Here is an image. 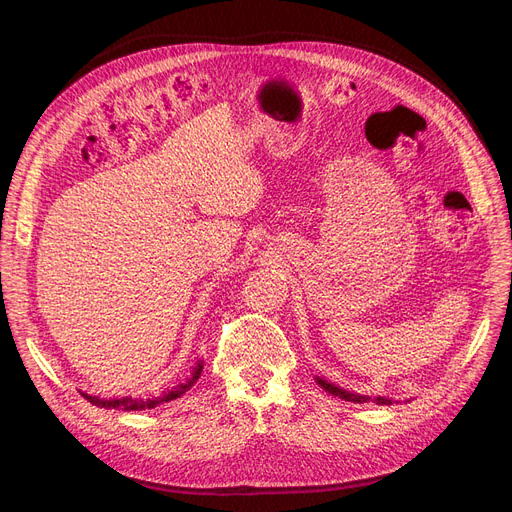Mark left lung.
Returning <instances> with one entry per match:
<instances>
[{
    "instance_id": "left-lung-1",
    "label": "left lung",
    "mask_w": 512,
    "mask_h": 512,
    "mask_svg": "<svg viewBox=\"0 0 512 512\" xmlns=\"http://www.w3.org/2000/svg\"><path fill=\"white\" fill-rule=\"evenodd\" d=\"M316 382H318L327 393H331V395H335V397H339V399L352 401V404H365V401H376L378 406H391V404H393V399H389V397H369V395L350 393V391L339 389V386H335V384H331V382H327V380H322V378H318V376H316Z\"/></svg>"
}]
</instances>
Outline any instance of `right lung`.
Instances as JSON below:
<instances>
[{
    "label": "right lung",
    "mask_w": 512,
    "mask_h": 512,
    "mask_svg": "<svg viewBox=\"0 0 512 512\" xmlns=\"http://www.w3.org/2000/svg\"><path fill=\"white\" fill-rule=\"evenodd\" d=\"M200 371H203V361L196 363V367H194L190 378H185L183 382H177L175 386H168V389H166L164 393H160L158 397L100 399V397H96V395H87V393H83V391H81V395L89 401V404H94V406H98V408H108V410L115 408V410H126V412H130V410H151V408H156V406H160V404H166V401H173V399H177V397L188 393V391L192 389V386H194V382L198 380Z\"/></svg>",
    "instance_id": "obj_1"
}]
</instances>
